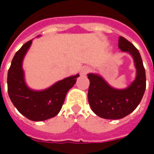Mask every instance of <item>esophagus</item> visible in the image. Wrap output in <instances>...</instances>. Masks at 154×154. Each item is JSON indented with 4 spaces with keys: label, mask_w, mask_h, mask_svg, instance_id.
I'll use <instances>...</instances> for the list:
<instances>
[{
    "label": "esophagus",
    "mask_w": 154,
    "mask_h": 154,
    "mask_svg": "<svg viewBox=\"0 0 154 154\" xmlns=\"http://www.w3.org/2000/svg\"><path fill=\"white\" fill-rule=\"evenodd\" d=\"M89 72V68L87 67H83L82 69H81V75H86Z\"/></svg>",
    "instance_id": "1"
}]
</instances>
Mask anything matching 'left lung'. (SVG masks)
<instances>
[{
  "instance_id": "1",
  "label": "left lung",
  "mask_w": 154,
  "mask_h": 154,
  "mask_svg": "<svg viewBox=\"0 0 154 154\" xmlns=\"http://www.w3.org/2000/svg\"><path fill=\"white\" fill-rule=\"evenodd\" d=\"M118 45L122 52L132 56L136 67L135 79L129 87L122 90L116 89L99 75H87L90 81L89 105L94 113L104 119H119L129 115L139 106L145 91V69L139 50L122 36L119 38Z\"/></svg>"
}]
</instances>
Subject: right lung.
<instances>
[{
	"mask_svg": "<svg viewBox=\"0 0 154 154\" xmlns=\"http://www.w3.org/2000/svg\"><path fill=\"white\" fill-rule=\"evenodd\" d=\"M31 44L32 40L26 42L12 59L7 76L8 94L20 113L33 121H43L59 113L66 94L76 83L79 74L64 78L44 91L29 89L25 82L22 62Z\"/></svg>",
	"mask_w": 154,
	"mask_h": 154,
	"instance_id": "right-lung-1",
	"label": "right lung"
}]
</instances>
